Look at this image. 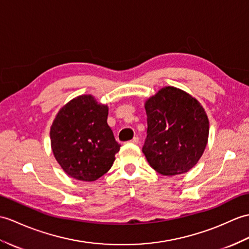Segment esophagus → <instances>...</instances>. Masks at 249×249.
I'll list each match as a JSON object with an SVG mask.
<instances>
[{"label": "esophagus", "instance_id": "esophagus-1", "mask_svg": "<svg viewBox=\"0 0 249 249\" xmlns=\"http://www.w3.org/2000/svg\"><path fill=\"white\" fill-rule=\"evenodd\" d=\"M130 143H134V144H138L139 143V138L138 137H135L134 139H131V140L129 141Z\"/></svg>", "mask_w": 249, "mask_h": 249}]
</instances>
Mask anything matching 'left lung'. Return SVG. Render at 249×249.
I'll use <instances>...</instances> for the list:
<instances>
[{
  "mask_svg": "<svg viewBox=\"0 0 249 249\" xmlns=\"http://www.w3.org/2000/svg\"><path fill=\"white\" fill-rule=\"evenodd\" d=\"M147 137L142 152L153 169L164 176L189 172L203 156L209 119L201 104L175 87L161 88L144 104Z\"/></svg>",
  "mask_w": 249,
  "mask_h": 249,
  "instance_id": "left-lung-1",
  "label": "left lung"
}]
</instances>
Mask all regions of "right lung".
<instances>
[{"label":"right lung","instance_id":"add662e5","mask_svg":"<svg viewBox=\"0 0 249 249\" xmlns=\"http://www.w3.org/2000/svg\"><path fill=\"white\" fill-rule=\"evenodd\" d=\"M108 106L91 94L63 105L50 129L51 147L61 169L80 181H94L110 170L121 145L107 123Z\"/></svg>","mask_w":249,"mask_h":249}]
</instances>
